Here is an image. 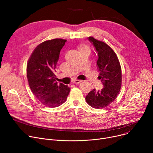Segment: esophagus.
Listing matches in <instances>:
<instances>
[{"mask_svg":"<svg viewBox=\"0 0 153 153\" xmlns=\"http://www.w3.org/2000/svg\"><path fill=\"white\" fill-rule=\"evenodd\" d=\"M82 81H79V80H75L74 81H73V84H78L79 83H81Z\"/></svg>","mask_w":153,"mask_h":153,"instance_id":"obj_1","label":"esophagus"}]
</instances>
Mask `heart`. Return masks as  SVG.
<instances>
[{"label":"heart","instance_id":"obj_1","mask_svg":"<svg viewBox=\"0 0 153 153\" xmlns=\"http://www.w3.org/2000/svg\"><path fill=\"white\" fill-rule=\"evenodd\" d=\"M78 49H79V51H82V50H89V47H88L87 45H84V44H81L79 46H78Z\"/></svg>","mask_w":153,"mask_h":153}]
</instances>
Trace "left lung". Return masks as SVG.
Instances as JSON below:
<instances>
[{"mask_svg": "<svg viewBox=\"0 0 153 153\" xmlns=\"http://www.w3.org/2000/svg\"><path fill=\"white\" fill-rule=\"evenodd\" d=\"M88 39L97 53L99 79L104 87L99 91L94 89L85 96V100L94 108H103L115 100L121 89V66L115 53L108 45L93 37Z\"/></svg>", "mask_w": 153, "mask_h": 153, "instance_id": "8db88e82", "label": "left lung"}]
</instances>
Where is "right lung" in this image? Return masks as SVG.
Listing matches in <instances>:
<instances>
[{
  "mask_svg": "<svg viewBox=\"0 0 153 153\" xmlns=\"http://www.w3.org/2000/svg\"><path fill=\"white\" fill-rule=\"evenodd\" d=\"M66 39H53L39 45L27 63V75L30 89L45 106L57 107L66 102L71 88L58 84L54 74L61 50Z\"/></svg>",
  "mask_w": 153,
  "mask_h": 153,
  "instance_id": "add662e5",
  "label": "right lung"
}]
</instances>
